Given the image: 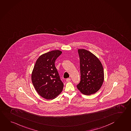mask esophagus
Instances as JSON below:
<instances>
[{"instance_id":"34e87169","label":"esophagus","mask_w":131,"mask_h":131,"mask_svg":"<svg viewBox=\"0 0 131 131\" xmlns=\"http://www.w3.org/2000/svg\"><path fill=\"white\" fill-rule=\"evenodd\" d=\"M66 81H67V82H70L71 81V79H70V78H68V79H66Z\"/></svg>"}]
</instances>
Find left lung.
Here are the masks:
<instances>
[{
    "mask_svg": "<svg viewBox=\"0 0 131 131\" xmlns=\"http://www.w3.org/2000/svg\"><path fill=\"white\" fill-rule=\"evenodd\" d=\"M80 58L81 80L77 87L81 93L91 95L97 92L104 79L101 62L92 52L84 49H78Z\"/></svg>",
    "mask_w": 131,
    "mask_h": 131,
    "instance_id": "left-lung-1",
    "label": "left lung"
}]
</instances>
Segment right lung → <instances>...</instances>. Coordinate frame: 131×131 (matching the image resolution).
Here are the masks:
<instances>
[{
	"instance_id": "add662e5",
	"label": "right lung",
	"mask_w": 131,
	"mask_h": 131,
	"mask_svg": "<svg viewBox=\"0 0 131 131\" xmlns=\"http://www.w3.org/2000/svg\"><path fill=\"white\" fill-rule=\"evenodd\" d=\"M60 50H52L41 55L36 61L31 74L34 88L39 95L47 100L57 97L64 84L60 79L55 61L61 54Z\"/></svg>"
}]
</instances>
